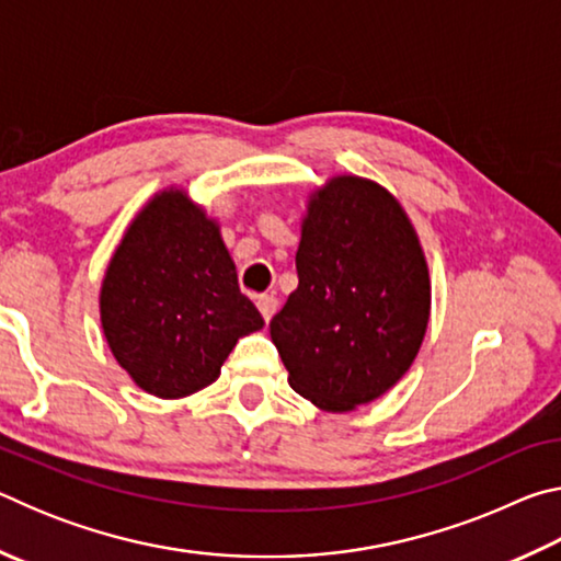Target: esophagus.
I'll list each match as a JSON object with an SVG mask.
<instances>
[{"label":"esophagus","mask_w":561,"mask_h":561,"mask_svg":"<svg viewBox=\"0 0 561 561\" xmlns=\"http://www.w3.org/2000/svg\"><path fill=\"white\" fill-rule=\"evenodd\" d=\"M277 297H274V294H262V297H257V307H260V311H262V317H264V321H270L272 317H274V311H277Z\"/></svg>","instance_id":"obj_1"}]
</instances>
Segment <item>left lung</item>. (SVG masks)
Wrapping results in <instances>:
<instances>
[{
	"label": "left lung",
	"instance_id": "obj_1",
	"mask_svg": "<svg viewBox=\"0 0 561 561\" xmlns=\"http://www.w3.org/2000/svg\"><path fill=\"white\" fill-rule=\"evenodd\" d=\"M297 274L270 321L289 386L329 413L381 398L431 319L428 262L403 205L368 178H329L309 195Z\"/></svg>",
	"mask_w": 561,
	"mask_h": 561
}]
</instances>
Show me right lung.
I'll list each match as a JSON object with an SVG mask.
<instances>
[{"mask_svg":"<svg viewBox=\"0 0 561 561\" xmlns=\"http://www.w3.org/2000/svg\"><path fill=\"white\" fill-rule=\"evenodd\" d=\"M101 329L146 393L175 401L220 376L237 339L264 327L237 284L220 222L165 187L144 205L103 274Z\"/></svg>","mask_w":561,"mask_h":561,"instance_id":"1","label":"right lung"}]
</instances>
